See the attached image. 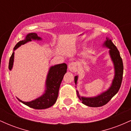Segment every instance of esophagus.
<instances>
[{
    "label": "esophagus",
    "mask_w": 131,
    "mask_h": 131,
    "mask_svg": "<svg viewBox=\"0 0 131 131\" xmlns=\"http://www.w3.org/2000/svg\"><path fill=\"white\" fill-rule=\"evenodd\" d=\"M68 68L71 71H73V72L77 71L78 70L77 63H76L75 62H71L68 65Z\"/></svg>",
    "instance_id": "esophagus-1"
}]
</instances>
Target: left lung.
Masks as SVG:
<instances>
[{"mask_svg":"<svg viewBox=\"0 0 131 131\" xmlns=\"http://www.w3.org/2000/svg\"><path fill=\"white\" fill-rule=\"evenodd\" d=\"M105 46L108 47L110 50V54L112 57V59L114 63L115 68V76L113 81V83L110 88L107 91L105 92L98 97H92V98H85L81 97L79 95V93L77 91L78 98L82 102L83 104L91 107H99L106 105L110 100L115 96L119 90L121 82L123 80V63L122 58L120 56L116 47L108 38H106V42H105ZM78 80V76H75L74 82L76 84Z\"/></svg>","mask_w":131,"mask_h":131,"instance_id":"1","label":"left lung"}]
</instances>
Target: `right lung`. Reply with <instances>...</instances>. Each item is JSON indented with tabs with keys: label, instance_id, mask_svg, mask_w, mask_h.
Wrapping results in <instances>:
<instances>
[{
	"label": "right lung",
	"instance_id": "1",
	"mask_svg": "<svg viewBox=\"0 0 131 131\" xmlns=\"http://www.w3.org/2000/svg\"><path fill=\"white\" fill-rule=\"evenodd\" d=\"M32 39L39 40L40 38L38 37L36 33H30L27 35L25 40L19 41L16 43L14 47V50L17 49L21 45L25 44L27 42L31 41ZM13 60H14V53L12 54L9 60L8 68L10 70L12 68ZM67 65L65 63L57 64L54 67H52L49 70L47 79V90L46 93L39 98L31 102H23L18 99V100L29 107L37 110L46 109L52 106L55 104L58 98L60 86L64 75L67 72Z\"/></svg>",
	"mask_w": 131,
	"mask_h": 131
}]
</instances>
